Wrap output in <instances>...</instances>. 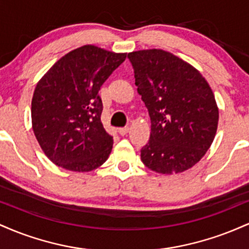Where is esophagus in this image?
I'll list each match as a JSON object with an SVG mask.
<instances>
[{
	"instance_id": "obj_1",
	"label": "esophagus",
	"mask_w": 249,
	"mask_h": 249,
	"mask_svg": "<svg viewBox=\"0 0 249 249\" xmlns=\"http://www.w3.org/2000/svg\"><path fill=\"white\" fill-rule=\"evenodd\" d=\"M128 131H130V127H128V126L118 128V132H119V134H122V136H125V134H127Z\"/></svg>"
}]
</instances>
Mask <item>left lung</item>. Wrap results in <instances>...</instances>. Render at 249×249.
I'll list each match as a JSON object with an SVG mask.
<instances>
[{
    "label": "left lung",
    "instance_id": "obj_1",
    "mask_svg": "<svg viewBox=\"0 0 249 249\" xmlns=\"http://www.w3.org/2000/svg\"><path fill=\"white\" fill-rule=\"evenodd\" d=\"M138 93L151 118L141 158L161 174L184 172L210 148L219 121L212 89L196 68L160 49L127 55Z\"/></svg>",
    "mask_w": 249,
    "mask_h": 249
}]
</instances>
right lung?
Instances as JSON below:
<instances>
[{
	"instance_id": "right-lung-1",
	"label": "right lung",
	"mask_w": 249,
	"mask_h": 249,
	"mask_svg": "<svg viewBox=\"0 0 249 249\" xmlns=\"http://www.w3.org/2000/svg\"><path fill=\"white\" fill-rule=\"evenodd\" d=\"M126 58L84 45L58 59L37 83L31 102L33 130L57 166L89 172L107 161L113 138L103 126L99 90Z\"/></svg>"
}]
</instances>
